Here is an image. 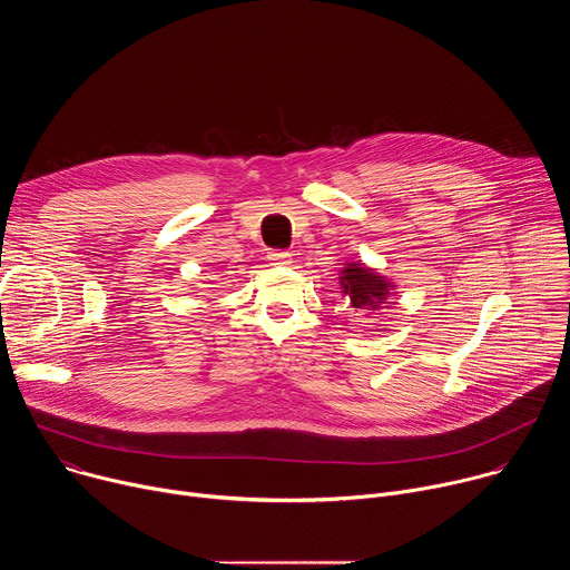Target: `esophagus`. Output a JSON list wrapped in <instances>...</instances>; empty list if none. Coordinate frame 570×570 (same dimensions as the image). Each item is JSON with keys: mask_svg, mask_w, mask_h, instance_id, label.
<instances>
[{"mask_svg": "<svg viewBox=\"0 0 570 570\" xmlns=\"http://www.w3.org/2000/svg\"><path fill=\"white\" fill-rule=\"evenodd\" d=\"M268 262L273 266H288L291 264V253L288 250H273V253H268Z\"/></svg>", "mask_w": 570, "mask_h": 570, "instance_id": "1", "label": "esophagus"}]
</instances>
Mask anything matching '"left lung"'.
<instances>
[{
  "instance_id": "obj_1",
  "label": "left lung",
  "mask_w": 570,
  "mask_h": 570,
  "mask_svg": "<svg viewBox=\"0 0 570 570\" xmlns=\"http://www.w3.org/2000/svg\"><path fill=\"white\" fill-rule=\"evenodd\" d=\"M343 293L347 295L352 308L356 311H372L379 308L381 302L390 295V282H385L381 275L372 273L370 268L361 264H347L341 277Z\"/></svg>"
}]
</instances>
